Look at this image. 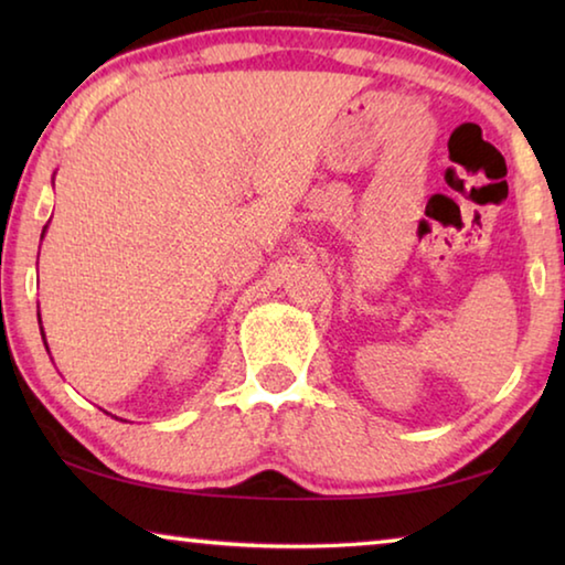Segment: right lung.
I'll return each mask as SVG.
<instances>
[{
	"instance_id": "1",
	"label": "right lung",
	"mask_w": 565,
	"mask_h": 565,
	"mask_svg": "<svg viewBox=\"0 0 565 565\" xmlns=\"http://www.w3.org/2000/svg\"><path fill=\"white\" fill-rule=\"evenodd\" d=\"M44 236V234H42ZM42 337H44V333H42ZM44 347H46V341H44Z\"/></svg>"
}]
</instances>
